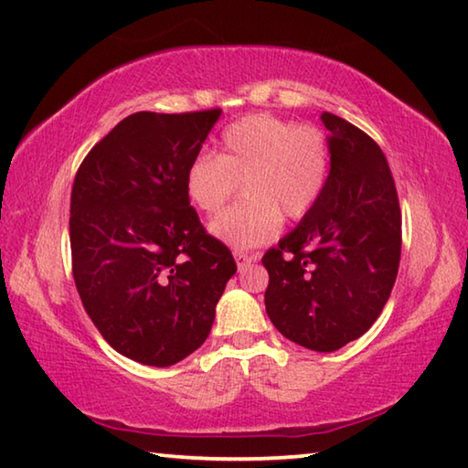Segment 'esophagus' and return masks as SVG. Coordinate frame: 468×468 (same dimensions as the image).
I'll return each instance as SVG.
<instances>
[{
  "label": "esophagus",
  "mask_w": 468,
  "mask_h": 468,
  "mask_svg": "<svg viewBox=\"0 0 468 468\" xmlns=\"http://www.w3.org/2000/svg\"><path fill=\"white\" fill-rule=\"evenodd\" d=\"M234 259H236V264L240 271L246 267V264L257 261V257H252V254H246V252H234Z\"/></svg>",
  "instance_id": "obj_1"
}]
</instances>
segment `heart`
Listing matches in <instances>:
<instances>
[{
  "label": "heart",
  "mask_w": 468,
  "mask_h": 468,
  "mask_svg": "<svg viewBox=\"0 0 468 468\" xmlns=\"http://www.w3.org/2000/svg\"><path fill=\"white\" fill-rule=\"evenodd\" d=\"M330 175L324 132L272 113L234 122L219 138L218 156L199 153L185 171V193L201 214L214 216L240 185L244 204L224 211L209 232L234 250L271 242L287 219H302L320 201Z\"/></svg>",
  "instance_id": "obj_1"
}]
</instances>
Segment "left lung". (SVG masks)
I'll return each instance as SVG.
<instances>
[{"label": "left lung", "mask_w": 468, "mask_h": 468, "mask_svg": "<svg viewBox=\"0 0 468 468\" xmlns=\"http://www.w3.org/2000/svg\"><path fill=\"white\" fill-rule=\"evenodd\" d=\"M330 175L320 201L262 257L275 328L315 352L356 340L381 315L398 279L401 211L389 165L363 130L334 113Z\"/></svg>", "instance_id": "left-lung-1"}]
</instances>
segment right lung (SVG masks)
Segmentation results:
<instances>
[{
	"label": "right lung",
	"mask_w": 468,
	"mask_h": 468,
	"mask_svg": "<svg viewBox=\"0 0 468 468\" xmlns=\"http://www.w3.org/2000/svg\"><path fill=\"white\" fill-rule=\"evenodd\" d=\"M222 110L136 112L97 143L70 193L73 277L113 350L171 367L209 336L236 272L185 193V171Z\"/></svg>",
	"instance_id": "obj_1"
}]
</instances>
